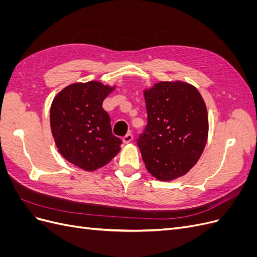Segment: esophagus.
Instances as JSON below:
<instances>
[{
	"label": "esophagus",
	"mask_w": 257,
	"mask_h": 257,
	"mask_svg": "<svg viewBox=\"0 0 257 257\" xmlns=\"http://www.w3.org/2000/svg\"><path fill=\"white\" fill-rule=\"evenodd\" d=\"M133 135H132V134H126L125 136H124L123 137V139H122V141H123V144H130L132 141H133Z\"/></svg>",
	"instance_id": "esophagus-1"
}]
</instances>
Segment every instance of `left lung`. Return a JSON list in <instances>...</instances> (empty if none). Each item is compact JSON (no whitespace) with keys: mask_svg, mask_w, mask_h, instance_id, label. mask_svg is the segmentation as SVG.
<instances>
[{"mask_svg":"<svg viewBox=\"0 0 257 257\" xmlns=\"http://www.w3.org/2000/svg\"><path fill=\"white\" fill-rule=\"evenodd\" d=\"M148 123L139 136L148 172L172 181L196 164L208 138L207 107L198 90L182 81H162L144 91Z\"/></svg>","mask_w":257,"mask_h":257,"instance_id":"8db88e82","label":"left lung"}]
</instances>
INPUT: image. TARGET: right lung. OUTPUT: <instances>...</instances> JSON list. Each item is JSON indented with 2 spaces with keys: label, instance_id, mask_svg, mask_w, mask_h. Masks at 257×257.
<instances>
[{
  "label": "right lung",
  "instance_id": "right-lung-1",
  "mask_svg": "<svg viewBox=\"0 0 257 257\" xmlns=\"http://www.w3.org/2000/svg\"><path fill=\"white\" fill-rule=\"evenodd\" d=\"M113 90L99 81L76 82L52 100L50 126L58 150L87 172L105 166L121 149V139L112 135L110 116L102 107Z\"/></svg>",
  "mask_w": 257,
  "mask_h": 257
}]
</instances>
